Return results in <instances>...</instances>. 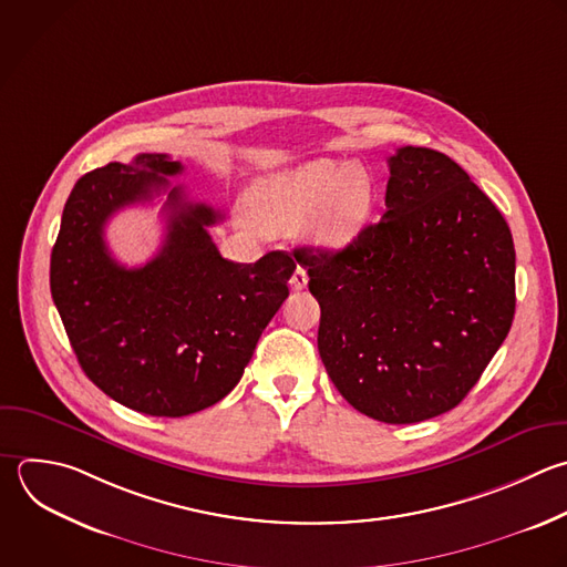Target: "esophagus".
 <instances>
[{
  "label": "esophagus",
  "mask_w": 567,
  "mask_h": 567,
  "mask_svg": "<svg viewBox=\"0 0 567 567\" xmlns=\"http://www.w3.org/2000/svg\"><path fill=\"white\" fill-rule=\"evenodd\" d=\"M290 286H292V290H303V288L308 286V272H306V268L297 266V270H295L292 277H290Z\"/></svg>",
  "instance_id": "obj_1"
}]
</instances>
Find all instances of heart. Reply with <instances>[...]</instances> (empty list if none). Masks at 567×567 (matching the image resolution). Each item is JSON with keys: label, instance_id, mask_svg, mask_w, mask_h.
I'll return each mask as SVG.
<instances>
[{"label": "heart", "instance_id": "obj_1", "mask_svg": "<svg viewBox=\"0 0 567 567\" xmlns=\"http://www.w3.org/2000/svg\"><path fill=\"white\" fill-rule=\"evenodd\" d=\"M246 208L268 233H286L303 220L301 233L312 246L339 252L368 228L374 210V182L359 164L312 159L257 179Z\"/></svg>", "mask_w": 567, "mask_h": 567}]
</instances>
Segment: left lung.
<instances>
[{
    "instance_id": "obj_1",
    "label": "left lung",
    "mask_w": 567,
    "mask_h": 567,
    "mask_svg": "<svg viewBox=\"0 0 567 567\" xmlns=\"http://www.w3.org/2000/svg\"><path fill=\"white\" fill-rule=\"evenodd\" d=\"M385 213L346 250L297 248L321 308L319 354L341 396L383 423L463 401L514 319V244L447 155L403 146Z\"/></svg>"
}]
</instances>
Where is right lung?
Returning a JSON list of instances; mask_svg holds the SVG:
<instances>
[{"label": "right lung", "mask_w": 567, "mask_h": 567, "mask_svg": "<svg viewBox=\"0 0 567 567\" xmlns=\"http://www.w3.org/2000/svg\"><path fill=\"white\" fill-rule=\"evenodd\" d=\"M179 162L144 153L86 173L73 188L51 255V295L86 377L151 416H186L221 401L288 297L297 264L275 250L255 264L219 255L208 228L221 213L168 188ZM169 190L167 237L140 269L117 265L105 221Z\"/></svg>", "instance_id": "add662e5"}]
</instances>
